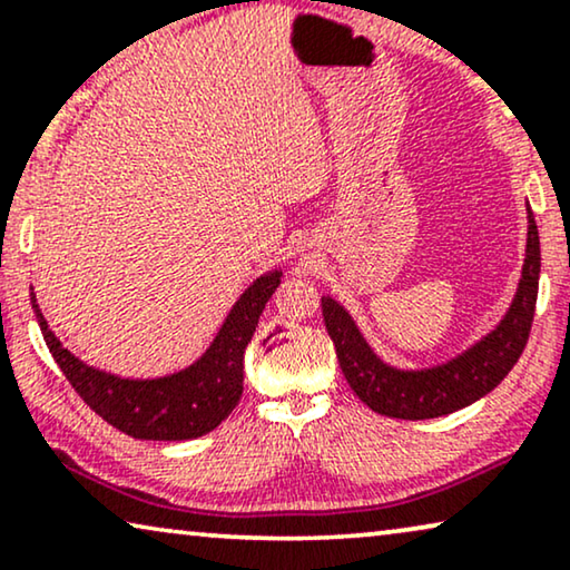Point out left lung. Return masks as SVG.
<instances>
[{
	"instance_id": "obj_1",
	"label": "left lung",
	"mask_w": 570,
	"mask_h": 570,
	"mask_svg": "<svg viewBox=\"0 0 570 570\" xmlns=\"http://www.w3.org/2000/svg\"><path fill=\"white\" fill-rule=\"evenodd\" d=\"M540 286V235L527 206V253L517 294L501 323L468 351L429 368H397L382 362L348 309L323 296V317L351 390L387 419L426 421L468 407L501 384L527 346Z\"/></svg>"
}]
</instances>
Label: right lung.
<instances>
[{"label": "right lung", "mask_w": 570, "mask_h": 570, "mask_svg": "<svg viewBox=\"0 0 570 570\" xmlns=\"http://www.w3.org/2000/svg\"><path fill=\"white\" fill-rule=\"evenodd\" d=\"M278 284L282 271H268L255 278L239 294L206 354L180 372L157 380H124L79 362L51 333L43 312L38 309L33 288L30 302L56 364L102 421L134 439L186 442L214 431L235 411L243 397L245 348Z\"/></svg>", "instance_id": "1"}]
</instances>
